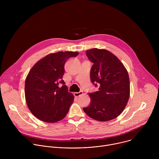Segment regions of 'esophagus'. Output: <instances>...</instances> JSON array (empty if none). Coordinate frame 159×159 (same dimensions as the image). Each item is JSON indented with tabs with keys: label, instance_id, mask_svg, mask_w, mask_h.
<instances>
[{
	"label": "esophagus",
	"instance_id": "esophagus-1",
	"mask_svg": "<svg viewBox=\"0 0 159 159\" xmlns=\"http://www.w3.org/2000/svg\"><path fill=\"white\" fill-rule=\"evenodd\" d=\"M74 94V96H75V97L77 98V97H79L80 96L82 95V94H83V93H82V91H80V92H79V93H75Z\"/></svg>",
	"mask_w": 159,
	"mask_h": 159
}]
</instances>
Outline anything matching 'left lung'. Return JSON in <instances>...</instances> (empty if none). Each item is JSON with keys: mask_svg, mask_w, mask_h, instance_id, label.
Masks as SVG:
<instances>
[{"mask_svg": "<svg viewBox=\"0 0 159 159\" xmlns=\"http://www.w3.org/2000/svg\"><path fill=\"white\" fill-rule=\"evenodd\" d=\"M86 55L94 63L90 70V80L98 91L89 93L90 103L84 111L90 118L107 121L117 118L125 108L130 93L127 70L121 61L104 49L93 48Z\"/></svg>", "mask_w": 159, "mask_h": 159, "instance_id": "left-lung-1", "label": "left lung"}]
</instances>
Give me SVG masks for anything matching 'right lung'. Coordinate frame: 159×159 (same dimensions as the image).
Instances as JSON below:
<instances>
[{
  "mask_svg": "<svg viewBox=\"0 0 159 159\" xmlns=\"http://www.w3.org/2000/svg\"><path fill=\"white\" fill-rule=\"evenodd\" d=\"M78 52H59L50 53L36 62L25 80V99L32 114L38 120L55 123L63 119L74 102L62 77L64 65ZM59 83L64 85L59 88Z\"/></svg>",
  "mask_w": 159,
  "mask_h": 159,
  "instance_id": "1",
  "label": "right lung"
}]
</instances>
